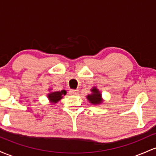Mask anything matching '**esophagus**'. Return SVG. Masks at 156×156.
<instances>
[{
  "instance_id": "34e87169",
  "label": "esophagus",
  "mask_w": 156,
  "mask_h": 156,
  "mask_svg": "<svg viewBox=\"0 0 156 156\" xmlns=\"http://www.w3.org/2000/svg\"><path fill=\"white\" fill-rule=\"evenodd\" d=\"M78 89H71L70 91H69V94H74V95H76V94H78Z\"/></svg>"
}]
</instances>
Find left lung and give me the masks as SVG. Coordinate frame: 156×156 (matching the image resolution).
<instances>
[{
	"instance_id": "1",
	"label": "left lung",
	"mask_w": 156,
	"mask_h": 156,
	"mask_svg": "<svg viewBox=\"0 0 156 156\" xmlns=\"http://www.w3.org/2000/svg\"><path fill=\"white\" fill-rule=\"evenodd\" d=\"M91 92H92V94H88L87 96V100L89 101V103H91L93 105H98L102 103L103 99H102L101 94L100 91L96 87H93L91 89Z\"/></svg>"
}]
</instances>
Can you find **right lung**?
Returning a JSON list of instances; mask_svg holds the SVG:
<instances>
[{
	"label": "right lung",
	"instance_id": "right-lung-1",
	"mask_svg": "<svg viewBox=\"0 0 156 156\" xmlns=\"http://www.w3.org/2000/svg\"><path fill=\"white\" fill-rule=\"evenodd\" d=\"M66 93H67V92L65 90L51 92L48 94V98L49 99V101H51V103H56L63 98L64 95H65Z\"/></svg>",
	"mask_w": 156,
	"mask_h": 156
}]
</instances>
